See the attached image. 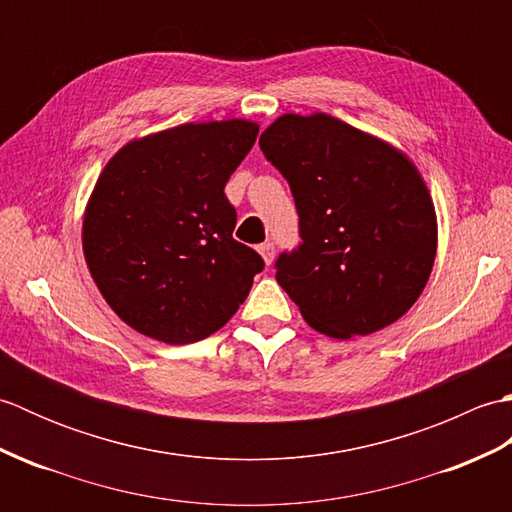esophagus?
I'll use <instances>...</instances> for the list:
<instances>
[{
  "label": "esophagus",
  "mask_w": 512,
  "mask_h": 512,
  "mask_svg": "<svg viewBox=\"0 0 512 512\" xmlns=\"http://www.w3.org/2000/svg\"><path fill=\"white\" fill-rule=\"evenodd\" d=\"M257 250H259V255L264 257V262H266L268 266L273 264V259H275V244H273V242H264Z\"/></svg>",
  "instance_id": "34e87169"
}]
</instances>
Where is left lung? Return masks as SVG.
Instances as JSON below:
<instances>
[{"label":"left lung","instance_id":"obj_1","mask_svg":"<svg viewBox=\"0 0 512 512\" xmlns=\"http://www.w3.org/2000/svg\"><path fill=\"white\" fill-rule=\"evenodd\" d=\"M290 184L301 244L277 281L303 319L332 339L365 336L418 301L438 222L416 165L385 140L328 114H284L259 138Z\"/></svg>","mask_w":512,"mask_h":512}]
</instances>
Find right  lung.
I'll use <instances>...</instances> for the list:
<instances>
[{
    "label": "right lung",
    "mask_w": 512,
    "mask_h": 512,
    "mask_svg": "<svg viewBox=\"0 0 512 512\" xmlns=\"http://www.w3.org/2000/svg\"><path fill=\"white\" fill-rule=\"evenodd\" d=\"M250 121L187 123L127 143L101 171L83 217L94 284L129 328L169 345L217 332L264 259L233 237L224 187L255 145Z\"/></svg>",
    "instance_id": "obj_1"
}]
</instances>
